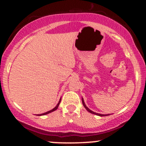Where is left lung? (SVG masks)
Wrapping results in <instances>:
<instances>
[{
	"instance_id": "1",
	"label": "left lung",
	"mask_w": 146,
	"mask_h": 146,
	"mask_svg": "<svg viewBox=\"0 0 146 146\" xmlns=\"http://www.w3.org/2000/svg\"><path fill=\"white\" fill-rule=\"evenodd\" d=\"M82 104H83V106H84V108H86V110H87V111H88L89 112V113H92V114H94V115H98V116H100V117H104V116H108V115H110V114H106V115H104V114H100V113H95V112H93V111H92L91 110H90L89 108H88V107L86 106V104H85V103H84V99L83 98H82Z\"/></svg>"
}]
</instances>
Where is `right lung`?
<instances>
[{"mask_svg": "<svg viewBox=\"0 0 146 146\" xmlns=\"http://www.w3.org/2000/svg\"><path fill=\"white\" fill-rule=\"evenodd\" d=\"M60 102H61V98L60 99V100H59V102H58V104L56 105V106L54 108H53V109H52V110H49V111H47V112H46V113H42V114H39V115H38V116H41V115H47V114H48V113H52V112L55 111V110L58 109V106H59V104H60Z\"/></svg>", "mask_w": 146, "mask_h": 146, "instance_id": "add662e5", "label": "right lung"}]
</instances>
